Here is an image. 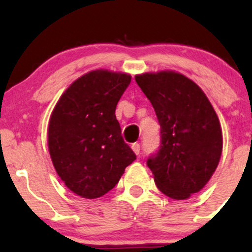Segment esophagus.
<instances>
[{"label": "esophagus", "mask_w": 252, "mask_h": 252, "mask_svg": "<svg viewBox=\"0 0 252 252\" xmlns=\"http://www.w3.org/2000/svg\"><path fill=\"white\" fill-rule=\"evenodd\" d=\"M131 149L134 150V153H135L136 155L140 154L141 147H140V144H138V143H132V144H131Z\"/></svg>", "instance_id": "34e87169"}]
</instances>
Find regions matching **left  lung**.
Wrapping results in <instances>:
<instances>
[{"label":"left lung","instance_id":"left-lung-1","mask_svg":"<svg viewBox=\"0 0 252 252\" xmlns=\"http://www.w3.org/2000/svg\"><path fill=\"white\" fill-rule=\"evenodd\" d=\"M135 80L161 126L160 147L147 160L156 186L172 199L189 198L204 189L220 160L218 116L202 90L181 73H143Z\"/></svg>","mask_w":252,"mask_h":252}]
</instances>
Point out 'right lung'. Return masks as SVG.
Here are the masks:
<instances>
[{"instance_id":"obj_1","label":"right lung","mask_w":252,"mask_h":252,"mask_svg":"<svg viewBox=\"0 0 252 252\" xmlns=\"http://www.w3.org/2000/svg\"><path fill=\"white\" fill-rule=\"evenodd\" d=\"M130 82L126 73L91 71L68 86L52 112V162L66 187L82 198L108 193L136 160L115 115Z\"/></svg>"}]
</instances>
